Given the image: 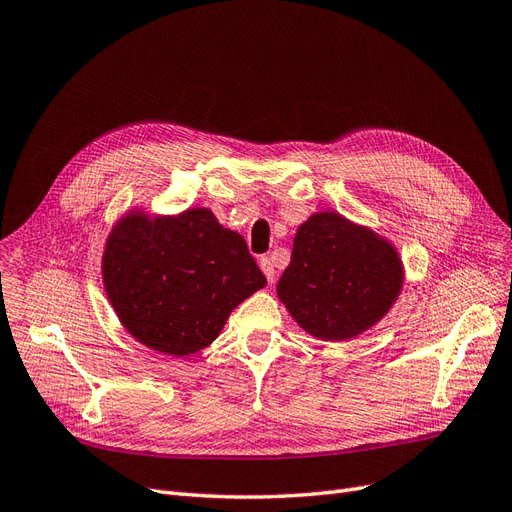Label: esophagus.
<instances>
[{
  "instance_id": "obj_1",
  "label": "esophagus",
  "mask_w": 512,
  "mask_h": 512,
  "mask_svg": "<svg viewBox=\"0 0 512 512\" xmlns=\"http://www.w3.org/2000/svg\"><path fill=\"white\" fill-rule=\"evenodd\" d=\"M259 268H261L263 274H266L268 282H274V280H276V270H274V263H272L270 257H261V259H259Z\"/></svg>"
}]
</instances>
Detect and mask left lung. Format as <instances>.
Wrapping results in <instances>:
<instances>
[{
    "mask_svg": "<svg viewBox=\"0 0 512 512\" xmlns=\"http://www.w3.org/2000/svg\"><path fill=\"white\" fill-rule=\"evenodd\" d=\"M403 287L394 246L339 213L299 225L278 297L295 323L327 342H346L388 314Z\"/></svg>",
    "mask_w": 512,
    "mask_h": 512,
    "instance_id": "8db88e82",
    "label": "left lung"
}]
</instances>
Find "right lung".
<instances>
[{
  "mask_svg": "<svg viewBox=\"0 0 512 512\" xmlns=\"http://www.w3.org/2000/svg\"><path fill=\"white\" fill-rule=\"evenodd\" d=\"M103 285L137 342L189 356L213 344L240 301L266 287V276L244 238L208 208L177 217L132 211L107 238Z\"/></svg>",
  "mask_w": 512,
  "mask_h": 512,
  "instance_id": "add662e5",
  "label": "right lung"
}]
</instances>
